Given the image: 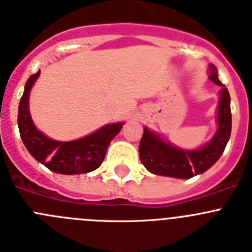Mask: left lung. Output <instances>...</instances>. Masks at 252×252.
Returning a JSON list of instances; mask_svg holds the SVG:
<instances>
[{
    "instance_id": "1",
    "label": "left lung",
    "mask_w": 252,
    "mask_h": 252,
    "mask_svg": "<svg viewBox=\"0 0 252 252\" xmlns=\"http://www.w3.org/2000/svg\"><path fill=\"white\" fill-rule=\"evenodd\" d=\"M209 69V79L222 87L217 110V132L202 148L197 150H183L164 141L157 133L145 127L139 146L140 160L153 174L189 179L208 170L223 154L231 135L230 93L218 79L216 66L211 65Z\"/></svg>"
}]
</instances>
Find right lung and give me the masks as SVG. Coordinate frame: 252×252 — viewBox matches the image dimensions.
I'll return each instance as SVG.
<instances>
[{
  "label": "right lung",
  "mask_w": 252,
  "mask_h": 252,
  "mask_svg": "<svg viewBox=\"0 0 252 252\" xmlns=\"http://www.w3.org/2000/svg\"><path fill=\"white\" fill-rule=\"evenodd\" d=\"M39 74L40 70L29 78L20 99L17 124L24 145L37 161L59 174H84L95 170L103 161L111 140L121 131L124 122L106 125L74 141L49 139L35 127L29 110V95Z\"/></svg>",
  "instance_id": "add662e5"
}]
</instances>
